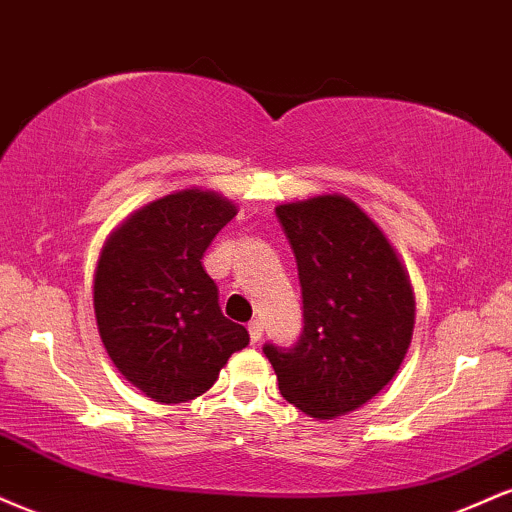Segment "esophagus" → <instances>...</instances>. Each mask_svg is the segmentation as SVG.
<instances>
[{
	"instance_id": "esophagus-1",
	"label": "esophagus",
	"mask_w": 512,
	"mask_h": 512,
	"mask_svg": "<svg viewBox=\"0 0 512 512\" xmlns=\"http://www.w3.org/2000/svg\"><path fill=\"white\" fill-rule=\"evenodd\" d=\"M261 335H263V323L261 321H251L249 323V338H251V342H256L261 340Z\"/></svg>"
}]
</instances>
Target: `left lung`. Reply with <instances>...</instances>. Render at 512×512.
Instances as JSON below:
<instances>
[{"label":"left lung","instance_id":"obj_1","mask_svg":"<svg viewBox=\"0 0 512 512\" xmlns=\"http://www.w3.org/2000/svg\"><path fill=\"white\" fill-rule=\"evenodd\" d=\"M278 222L297 261L302 335L263 354L282 398L318 419L347 414L388 386L414 328L410 280L388 239L345 196L282 203Z\"/></svg>","mask_w":512,"mask_h":512}]
</instances>
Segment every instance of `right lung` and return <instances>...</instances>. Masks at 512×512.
Masks as SVG:
<instances>
[{
    "instance_id": "add662e5",
    "label": "right lung",
    "mask_w": 512,
    "mask_h": 512,
    "mask_svg": "<svg viewBox=\"0 0 512 512\" xmlns=\"http://www.w3.org/2000/svg\"><path fill=\"white\" fill-rule=\"evenodd\" d=\"M234 215L225 198L186 189L138 210L102 249L93 290L102 345L148 398H198L249 345L246 328L222 316L201 263Z\"/></svg>"
}]
</instances>
